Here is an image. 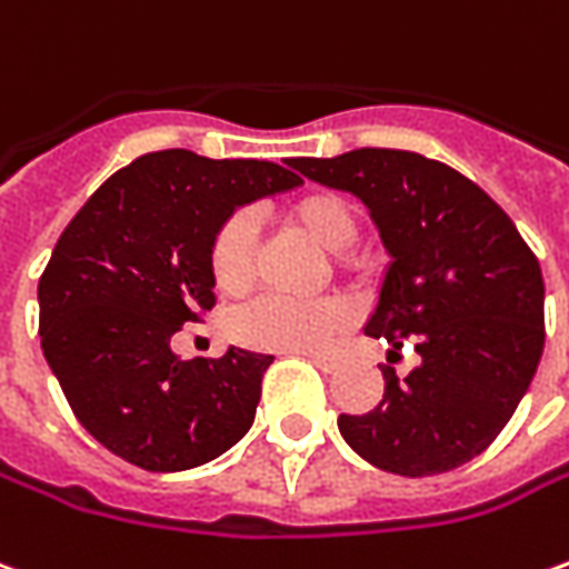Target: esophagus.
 Instances as JSON below:
<instances>
[{
	"label": "esophagus",
	"mask_w": 569,
	"mask_h": 569,
	"mask_svg": "<svg viewBox=\"0 0 569 569\" xmlns=\"http://www.w3.org/2000/svg\"><path fill=\"white\" fill-rule=\"evenodd\" d=\"M305 357L311 360L313 367L323 369V372H336L341 367L339 353H323V351H305Z\"/></svg>",
	"instance_id": "esophagus-1"
}]
</instances>
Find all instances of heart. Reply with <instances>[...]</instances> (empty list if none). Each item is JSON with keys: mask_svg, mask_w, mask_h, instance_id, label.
<instances>
[{"mask_svg": "<svg viewBox=\"0 0 569 569\" xmlns=\"http://www.w3.org/2000/svg\"><path fill=\"white\" fill-rule=\"evenodd\" d=\"M289 224L301 230L311 243L326 252H345L357 237V221L351 209L329 193H313L289 209ZM212 273L221 292L240 296L256 280V230L243 216L228 218L212 243ZM348 323V308L336 298L261 296L233 317L237 339L252 348L277 351H308L320 348Z\"/></svg>", "mask_w": 569, "mask_h": 569, "instance_id": "heart-1", "label": "heart"}]
</instances>
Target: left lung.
I'll return each mask as SVG.
<instances>
[{
  "label": "left lung",
  "instance_id": "left-lung-1",
  "mask_svg": "<svg viewBox=\"0 0 569 569\" xmlns=\"http://www.w3.org/2000/svg\"><path fill=\"white\" fill-rule=\"evenodd\" d=\"M292 169L367 206L388 252L363 332L419 367L385 372L372 412L339 416L360 459L403 478L443 475L490 447L527 395L546 345V283L515 221L443 162L363 147Z\"/></svg>",
  "mask_w": 569,
  "mask_h": 569
}]
</instances>
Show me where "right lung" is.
<instances>
[{
    "label": "right lung",
    "mask_w": 569,
    "mask_h": 569,
    "mask_svg": "<svg viewBox=\"0 0 569 569\" xmlns=\"http://www.w3.org/2000/svg\"><path fill=\"white\" fill-rule=\"evenodd\" d=\"M298 184L277 162L174 147L110 174L63 228L39 280L42 353L82 428L119 459L188 471L252 428L271 353L184 360L172 336L216 305L218 228Z\"/></svg>",
    "instance_id": "add662e5"
}]
</instances>
